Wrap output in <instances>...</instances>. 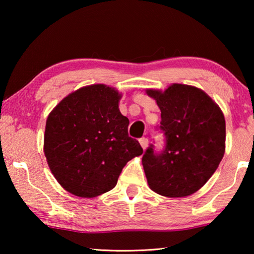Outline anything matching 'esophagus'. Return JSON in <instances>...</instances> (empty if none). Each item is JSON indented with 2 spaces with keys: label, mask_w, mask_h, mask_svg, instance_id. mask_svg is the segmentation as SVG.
Masks as SVG:
<instances>
[{
  "label": "esophagus",
  "mask_w": 254,
  "mask_h": 254,
  "mask_svg": "<svg viewBox=\"0 0 254 254\" xmlns=\"http://www.w3.org/2000/svg\"><path fill=\"white\" fill-rule=\"evenodd\" d=\"M139 142H140L141 147H142V149H143V150H145V149L148 148V143H149V141H148L147 137H141V139L139 140Z\"/></svg>",
  "instance_id": "1"
}]
</instances>
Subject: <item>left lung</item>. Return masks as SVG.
I'll list each match as a JSON object with an SVG mask.
<instances>
[{"instance_id": "obj_1", "label": "left lung", "mask_w": 254, "mask_h": 254, "mask_svg": "<svg viewBox=\"0 0 254 254\" xmlns=\"http://www.w3.org/2000/svg\"><path fill=\"white\" fill-rule=\"evenodd\" d=\"M161 111L162 151L153 144L142 165L149 187L166 197L194 194L207 183L225 152V119L218 105L194 86L173 84L165 92L147 89Z\"/></svg>"}]
</instances>
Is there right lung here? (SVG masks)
Here are the masks:
<instances>
[{
    "label": "right lung",
    "mask_w": 254,
    "mask_h": 254,
    "mask_svg": "<svg viewBox=\"0 0 254 254\" xmlns=\"http://www.w3.org/2000/svg\"><path fill=\"white\" fill-rule=\"evenodd\" d=\"M120 98L106 85L85 86L64 98L47 119V162L70 194L93 198L111 190L127 162L143 153L139 141L128 136Z\"/></svg>",
    "instance_id": "right-lung-1"
}]
</instances>
